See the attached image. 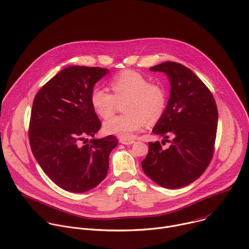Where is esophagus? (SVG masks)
<instances>
[{
	"instance_id": "1",
	"label": "esophagus",
	"mask_w": 249,
	"mask_h": 249,
	"mask_svg": "<svg viewBox=\"0 0 249 249\" xmlns=\"http://www.w3.org/2000/svg\"><path fill=\"white\" fill-rule=\"evenodd\" d=\"M119 142L123 144H132V143L135 142L134 140H126V139H120Z\"/></svg>"
}]
</instances>
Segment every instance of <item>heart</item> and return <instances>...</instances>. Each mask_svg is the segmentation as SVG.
<instances>
[{
	"instance_id": "b5f03b06",
	"label": "heart",
	"mask_w": 249,
	"mask_h": 249,
	"mask_svg": "<svg viewBox=\"0 0 249 249\" xmlns=\"http://www.w3.org/2000/svg\"><path fill=\"white\" fill-rule=\"evenodd\" d=\"M112 94L107 90L96 87L92 90L90 102L95 112L102 118L111 117L123 104L125 113L107 120L104 130L107 134L121 139H132L144 123H156L167 107V91L157 82H149L144 75L125 70L114 75L109 81Z\"/></svg>"
}]
</instances>
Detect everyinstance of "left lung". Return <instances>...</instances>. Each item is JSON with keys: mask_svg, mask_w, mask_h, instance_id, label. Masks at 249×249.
Here are the masks:
<instances>
[{"mask_svg": "<svg viewBox=\"0 0 249 249\" xmlns=\"http://www.w3.org/2000/svg\"><path fill=\"white\" fill-rule=\"evenodd\" d=\"M164 72L171 85L166 110L152 132L170 142H148L142 161L144 174L166 189H180L197 180L214 153L218 110L212 93L188 67L173 61L149 68ZM172 137L170 141L168 139Z\"/></svg>", "mask_w": 249, "mask_h": 249, "instance_id": "obj_1", "label": "left lung"}]
</instances>
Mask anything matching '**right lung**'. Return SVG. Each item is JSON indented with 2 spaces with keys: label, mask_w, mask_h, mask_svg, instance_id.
I'll use <instances>...</instances> for the list:
<instances>
[{
  "label": "right lung",
  "mask_w": 249,
  "mask_h": 249,
  "mask_svg": "<svg viewBox=\"0 0 249 249\" xmlns=\"http://www.w3.org/2000/svg\"><path fill=\"white\" fill-rule=\"evenodd\" d=\"M109 72L107 68L69 66L36 94L29 123L31 150L45 174L71 193L97 187L108 171L116 137L91 139L102 127L90 97L94 85Z\"/></svg>",
  "instance_id": "add662e5"
}]
</instances>
